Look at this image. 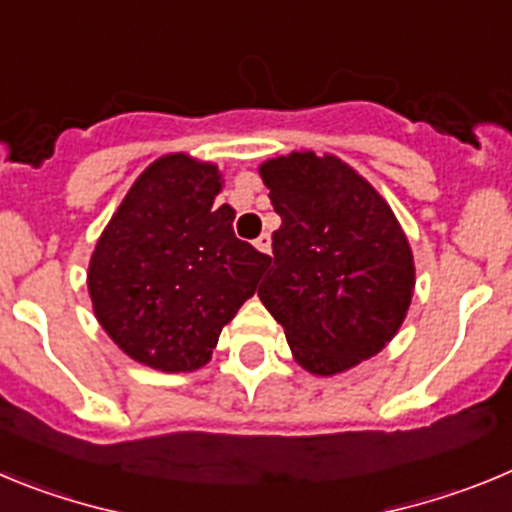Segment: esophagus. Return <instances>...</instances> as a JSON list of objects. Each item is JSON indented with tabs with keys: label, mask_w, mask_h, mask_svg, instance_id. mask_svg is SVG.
Masks as SVG:
<instances>
[{
	"label": "esophagus",
	"mask_w": 512,
	"mask_h": 512,
	"mask_svg": "<svg viewBox=\"0 0 512 512\" xmlns=\"http://www.w3.org/2000/svg\"><path fill=\"white\" fill-rule=\"evenodd\" d=\"M255 247L260 252H265V255H270V234H260V237L255 239Z\"/></svg>",
	"instance_id": "esophagus-1"
}]
</instances>
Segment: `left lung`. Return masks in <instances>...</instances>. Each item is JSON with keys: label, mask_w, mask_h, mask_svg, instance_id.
I'll list each match as a JSON object with an SVG mask.
<instances>
[{"label": "left lung", "mask_w": 512, "mask_h": 512, "mask_svg": "<svg viewBox=\"0 0 512 512\" xmlns=\"http://www.w3.org/2000/svg\"><path fill=\"white\" fill-rule=\"evenodd\" d=\"M280 216L257 296L303 370L329 377L398 334L416 285L408 237L380 193L334 155L311 150L260 165Z\"/></svg>", "instance_id": "1"}]
</instances>
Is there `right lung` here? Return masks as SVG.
<instances>
[{"label": "right lung", "mask_w": 512, "mask_h": 512, "mask_svg": "<svg viewBox=\"0 0 512 512\" xmlns=\"http://www.w3.org/2000/svg\"><path fill=\"white\" fill-rule=\"evenodd\" d=\"M219 191L214 163L163 155L132 183L96 242L89 262L96 319L140 365L204 367L270 265L234 237V209L214 206Z\"/></svg>", "instance_id": "obj_1"}]
</instances>
